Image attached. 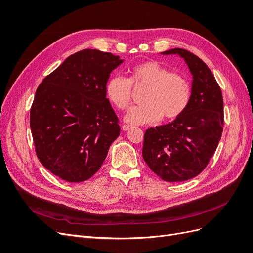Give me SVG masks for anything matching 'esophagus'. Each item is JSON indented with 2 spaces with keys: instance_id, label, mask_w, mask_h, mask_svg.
<instances>
[{
  "instance_id": "1",
  "label": "esophagus",
  "mask_w": 253,
  "mask_h": 253,
  "mask_svg": "<svg viewBox=\"0 0 253 253\" xmlns=\"http://www.w3.org/2000/svg\"><path fill=\"white\" fill-rule=\"evenodd\" d=\"M121 127H122V129H124V131H129V129L132 128L131 126H127V125H124Z\"/></svg>"
}]
</instances>
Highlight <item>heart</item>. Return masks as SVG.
<instances>
[{"label": "heart", "mask_w": 253, "mask_h": 253, "mask_svg": "<svg viewBox=\"0 0 253 253\" xmlns=\"http://www.w3.org/2000/svg\"><path fill=\"white\" fill-rule=\"evenodd\" d=\"M147 85L141 104L132 106L125 120L129 125H145L179 117L188 106L191 96L189 82L177 73H172L157 61L148 60L131 68L128 79L112 76L106 82L105 93L116 108L124 110L132 98V85Z\"/></svg>", "instance_id": "obj_1"}]
</instances>
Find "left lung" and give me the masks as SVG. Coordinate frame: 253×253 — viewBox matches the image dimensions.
I'll return each instance as SVG.
<instances>
[{"instance_id": "8db88e82", "label": "left lung", "mask_w": 253, "mask_h": 253, "mask_svg": "<svg viewBox=\"0 0 253 253\" xmlns=\"http://www.w3.org/2000/svg\"><path fill=\"white\" fill-rule=\"evenodd\" d=\"M162 53L185 60L193 78L192 88L179 117L145 131L142 156L163 180L185 181L205 169L217 148L224 126L223 95L210 68L194 53L182 48Z\"/></svg>"}]
</instances>
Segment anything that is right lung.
<instances>
[{
	"instance_id": "obj_1",
	"label": "right lung",
	"mask_w": 253,
	"mask_h": 253,
	"mask_svg": "<svg viewBox=\"0 0 253 253\" xmlns=\"http://www.w3.org/2000/svg\"><path fill=\"white\" fill-rule=\"evenodd\" d=\"M122 62L111 52L83 49L66 58L36 90L29 121L36 154L65 181L90 178L120 134L105 85Z\"/></svg>"
}]
</instances>
